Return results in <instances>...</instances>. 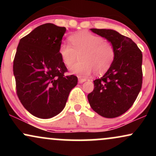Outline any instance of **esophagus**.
<instances>
[{"instance_id": "1", "label": "esophagus", "mask_w": 156, "mask_h": 156, "mask_svg": "<svg viewBox=\"0 0 156 156\" xmlns=\"http://www.w3.org/2000/svg\"><path fill=\"white\" fill-rule=\"evenodd\" d=\"M86 81V79H83V78H78V82H79L80 83H83V82Z\"/></svg>"}]
</instances>
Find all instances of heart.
<instances>
[{"label": "heart", "instance_id": "b5f03b06", "mask_svg": "<svg viewBox=\"0 0 156 156\" xmlns=\"http://www.w3.org/2000/svg\"><path fill=\"white\" fill-rule=\"evenodd\" d=\"M72 45L61 44L59 54L63 63L70 67L80 56V62L71 68V73L86 78L93 72L96 76L104 74L112 67L115 58V50L103 37L87 31L75 34L69 37Z\"/></svg>", "mask_w": 156, "mask_h": 156}]
</instances>
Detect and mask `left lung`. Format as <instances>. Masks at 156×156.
<instances>
[{
	"instance_id": "obj_1",
	"label": "left lung",
	"mask_w": 156,
	"mask_h": 156,
	"mask_svg": "<svg viewBox=\"0 0 156 156\" xmlns=\"http://www.w3.org/2000/svg\"><path fill=\"white\" fill-rule=\"evenodd\" d=\"M90 30L114 46L115 58L104 76L93 81L89 105L102 117H117L132 106L141 89L142 53L131 39L114 30Z\"/></svg>"
}]
</instances>
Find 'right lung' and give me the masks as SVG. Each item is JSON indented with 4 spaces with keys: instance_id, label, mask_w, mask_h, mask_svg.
Instances as JSON below:
<instances>
[{
    "instance_id": "right-lung-1",
    "label": "right lung",
    "mask_w": 156,
    "mask_h": 156,
    "mask_svg": "<svg viewBox=\"0 0 156 156\" xmlns=\"http://www.w3.org/2000/svg\"><path fill=\"white\" fill-rule=\"evenodd\" d=\"M65 27L45 23L20 40L13 64L17 94L32 115L49 119L62 112L76 76H65L59 48Z\"/></svg>"
}]
</instances>
